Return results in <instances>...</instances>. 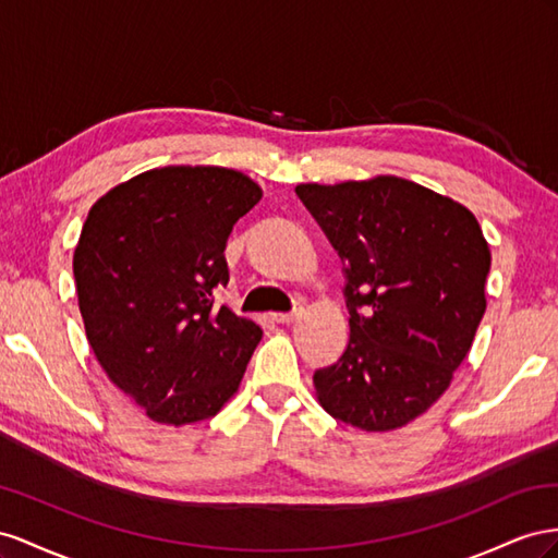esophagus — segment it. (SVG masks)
<instances>
[{
    "label": "esophagus",
    "instance_id": "34e87169",
    "mask_svg": "<svg viewBox=\"0 0 558 558\" xmlns=\"http://www.w3.org/2000/svg\"><path fill=\"white\" fill-rule=\"evenodd\" d=\"M301 313H304V306L296 304V308H294L292 313H276V315H274V320H276V323H280V325H292V323H296V320H299V315H301Z\"/></svg>",
    "mask_w": 558,
    "mask_h": 558
}]
</instances>
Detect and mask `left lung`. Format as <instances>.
I'll return each instance as SVG.
<instances>
[{"label": "left lung", "instance_id": "obj_1", "mask_svg": "<svg viewBox=\"0 0 558 558\" xmlns=\"http://www.w3.org/2000/svg\"><path fill=\"white\" fill-rule=\"evenodd\" d=\"M294 191L348 280L350 339L315 372L317 402L367 433L404 427L447 392L484 317L490 250L480 221L395 174Z\"/></svg>", "mask_w": 558, "mask_h": 558}]
</instances>
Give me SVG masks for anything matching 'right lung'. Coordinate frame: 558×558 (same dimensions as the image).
Returning <instances> with one entry per match:
<instances>
[{"label":"right lung","mask_w":558,"mask_h":558,"mask_svg":"<svg viewBox=\"0 0 558 558\" xmlns=\"http://www.w3.org/2000/svg\"><path fill=\"white\" fill-rule=\"evenodd\" d=\"M245 172L166 166L93 203L74 247L86 339L107 378L154 423L217 416L241 388L262 327L215 308L233 225L262 201Z\"/></svg>","instance_id":"obj_1"}]
</instances>
